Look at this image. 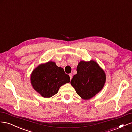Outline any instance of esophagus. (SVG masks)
I'll return each mask as SVG.
<instances>
[{"label": "esophagus", "mask_w": 132, "mask_h": 132, "mask_svg": "<svg viewBox=\"0 0 132 132\" xmlns=\"http://www.w3.org/2000/svg\"><path fill=\"white\" fill-rule=\"evenodd\" d=\"M69 76H70V79H71L72 78V77H73V75H72V74H70Z\"/></svg>", "instance_id": "obj_1"}]
</instances>
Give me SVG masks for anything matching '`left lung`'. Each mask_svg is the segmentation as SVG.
<instances>
[{
    "mask_svg": "<svg viewBox=\"0 0 132 132\" xmlns=\"http://www.w3.org/2000/svg\"><path fill=\"white\" fill-rule=\"evenodd\" d=\"M71 84L77 94L84 100H89L99 93L106 82V74L95 61H80Z\"/></svg>",
    "mask_w": 132,
    "mask_h": 132,
    "instance_id": "8db88e82",
    "label": "left lung"
}]
</instances>
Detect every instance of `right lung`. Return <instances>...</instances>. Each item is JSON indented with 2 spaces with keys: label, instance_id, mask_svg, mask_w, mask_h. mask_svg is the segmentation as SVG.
<instances>
[{
  "label": "right lung",
  "instance_id": "obj_1",
  "mask_svg": "<svg viewBox=\"0 0 132 132\" xmlns=\"http://www.w3.org/2000/svg\"><path fill=\"white\" fill-rule=\"evenodd\" d=\"M30 80L32 87L37 93L43 97L49 98L56 94L61 86L69 83L70 78L62 68L49 61L35 68Z\"/></svg>",
  "mask_w": 132,
  "mask_h": 132
}]
</instances>
